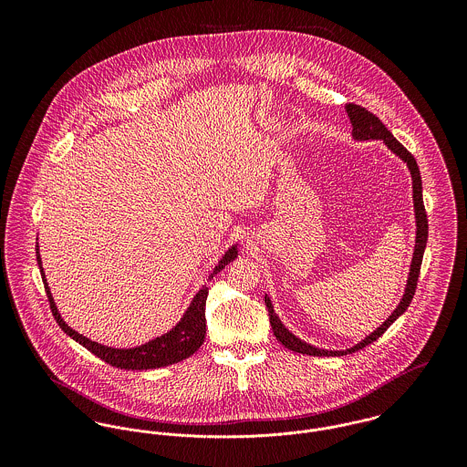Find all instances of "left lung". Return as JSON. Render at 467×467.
<instances>
[{
    "label": "left lung",
    "instance_id": "1",
    "mask_svg": "<svg viewBox=\"0 0 467 467\" xmlns=\"http://www.w3.org/2000/svg\"><path fill=\"white\" fill-rule=\"evenodd\" d=\"M345 111L348 115V120L352 124V136L358 141H365V140H381L396 156H400V160L406 163L410 174H411V189H413V210H415V248H413V257H411V265L408 271V280H406V287H404V295L400 298L398 307L394 309V313L374 331L368 334L365 339H361L359 343H356L350 348L345 350H326V348H318L311 343H306L304 339L296 337L295 334L289 333V329H285V326L280 322L278 315L273 309V304L269 300V296H265V304H266L267 313H269V324L275 337L289 350L298 352V354H307V356H345V354H352L363 347H367L368 343L376 341L381 334L385 333L400 315L408 309L413 295H415V287H417V280H419V271L422 265V255H424V248H426V241H428V219H426V210H424V202H422V180H420V172L417 167L415 158L400 145V141L394 138V134L390 133L385 124L372 115L370 111H367L361 106L356 104H347Z\"/></svg>",
    "mask_w": 467,
    "mask_h": 467
}]
</instances>
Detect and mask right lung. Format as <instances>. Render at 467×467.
<instances>
[{
	"mask_svg": "<svg viewBox=\"0 0 467 467\" xmlns=\"http://www.w3.org/2000/svg\"><path fill=\"white\" fill-rule=\"evenodd\" d=\"M36 255H37V265L41 269V278L45 284V291L48 295V302H50V309L59 324V327L65 333L73 337L75 341H78L82 347H86L89 352H93L97 358H100L102 361L117 367V368H124V370H150V368H160V367H167L178 361H183L185 358L192 356L204 341V334H206V320H204V306H206V296H208V285L204 284L200 291L196 293V296L192 298L191 306L187 307L185 315L182 317V320L165 334L149 339L147 343H141L138 347H130V348H115L109 345H102L99 341H93L80 333H77L75 329H71L67 322L63 320L56 300L52 296V291L48 287L45 271H43V261L39 255V244H36ZM239 255V244H232L224 255L221 257V261L217 263V266L212 269L210 278H213L221 269H224L226 265H230L232 261H235Z\"/></svg>",
	"mask_w": 467,
	"mask_h": 467,
	"instance_id": "1",
	"label": "right lung"
}]
</instances>
